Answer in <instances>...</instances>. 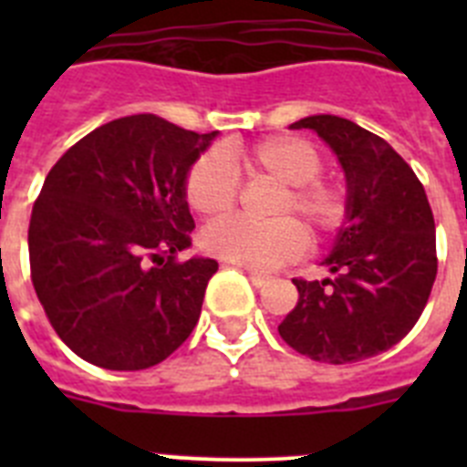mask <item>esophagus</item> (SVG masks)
I'll return each instance as SVG.
<instances>
[{
  "label": "esophagus",
  "instance_id": "esophagus-1",
  "mask_svg": "<svg viewBox=\"0 0 467 467\" xmlns=\"http://www.w3.org/2000/svg\"><path fill=\"white\" fill-rule=\"evenodd\" d=\"M247 278L253 280V285H254V287H264V285L269 283V275L257 274V271H247Z\"/></svg>",
  "mask_w": 467,
  "mask_h": 467
}]
</instances>
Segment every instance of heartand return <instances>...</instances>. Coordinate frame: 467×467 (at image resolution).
<instances>
[{
	"label": "heart",
	"instance_id": "obj_1",
	"mask_svg": "<svg viewBox=\"0 0 467 467\" xmlns=\"http://www.w3.org/2000/svg\"><path fill=\"white\" fill-rule=\"evenodd\" d=\"M323 154L308 140L280 135L245 151H205L192 163L184 180V198L193 213L203 217L226 214L238 201V168L247 175L271 177L283 184L274 198L271 217L257 224L243 217H226L205 226L201 245L214 257L247 269L271 271L299 257L306 234L290 217L299 214L313 236H327L346 220V198L339 184L317 177Z\"/></svg>",
	"mask_w": 467,
	"mask_h": 467
}]
</instances>
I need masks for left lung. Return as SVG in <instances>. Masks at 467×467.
<instances>
[{
    "label": "left lung",
    "instance_id": "left-lung-1",
    "mask_svg": "<svg viewBox=\"0 0 467 467\" xmlns=\"http://www.w3.org/2000/svg\"><path fill=\"white\" fill-rule=\"evenodd\" d=\"M332 147L346 172V222L323 264L332 278L292 283L299 301L278 332L329 365L374 358L407 337L437 275L435 220L426 189L383 138L332 114L299 119Z\"/></svg>",
    "mask_w": 467,
    "mask_h": 467
}]
</instances>
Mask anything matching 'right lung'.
<instances>
[{
    "label": "right lung",
    "instance_id": "right-lung-1",
    "mask_svg": "<svg viewBox=\"0 0 467 467\" xmlns=\"http://www.w3.org/2000/svg\"><path fill=\"white\" fill-rule=\"evenodd\" d=\"M217 130L156 114L114 119L69 147L44 180L27 231L48 323L86 362L135 372L187 341L217 262L192 245L184 180Z\"/></svg>",
    "mask_w": 467,
    "mask_h": 467
}]
</instances>
